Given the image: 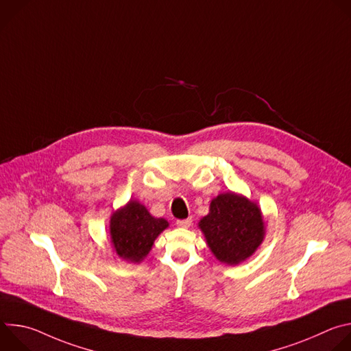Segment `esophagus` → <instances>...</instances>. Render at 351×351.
Here are the masks:
<instances>
[{
  "label": "esophagus",
  "instance_id": "1",
  "mask_svg": "<svg viewBox=\"0 0 351 351\" xmlns=\"http://www.w3.org/2000/svg\"><path fill=\"white\" fill-rule=\"evenodd\" d=\"M176 225L180 226V228H189L191 225V218H187V219H178L176 221Z\"/></svg>",
  "mask_w": 351,
  "mask_h": 351
}]
</instances>
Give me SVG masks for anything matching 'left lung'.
Instances as JSON below:
<instances>
[{"mask_svg":"<svg viewBox=\"0 0 351 351\" xmlns=\"http://www.w3.org/2000/svg\"><path fill=\"white\" fill-rule=\"evenodd\" d=\"M215 258L237 265L252 257L264 240L265 225L258 206L236 193L218 194L210 213L198 222Z\"/></svg>","mask_w":351,"mask_h":351,"instance_id":"1","label":"left lung"}]
</instances>
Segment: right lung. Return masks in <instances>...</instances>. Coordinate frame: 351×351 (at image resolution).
<instances>
[{
	"label": "right lung",
	"mask_w": 351,
	"mask_h": 351,
	"mask_svg": "<svg viewBox=\"0 0 351 351\" xmlns=\"http://www.w3.org/2000/svg\"><path fill=\"white\" fill-rule=\"evenodd\" d=\"M168 226L167 219L154 218L143 204L130 199L111 217V243L121 258L140 263L149 253L158 234Z\"/></svg>",
	"instance_id": "1"
}]
</instances>
